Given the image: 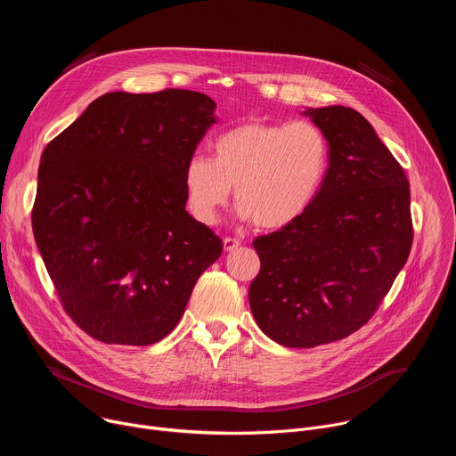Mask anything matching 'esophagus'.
I'll use <instances>...</instances> for the list:
<instances>
[{"label": "esophagus", "mask_w": 456, "mask_h": 456, "mask_svg": "<svg viewBox=\"0 0 456 456\" xmlns=\"http://www.w3.org/2000/svg\"><path fill=\"white\" fill-rule=\"evenodd\" d=\"M238 245H240V240H238V238H231V236H225V238H224V250L231 252V250H234Z\"/></svg>", "instance_id": "1"}]
</instances>
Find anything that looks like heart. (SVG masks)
Segmentation results:
<instances>
[{"label": "heart", "instance_id": "obj_1", "mask_svg": "<svg viewBox=\"0 0 456 456\" xmlns=\"http://www.w3.org/2000/svg\"><path fill=\"white\" fill-rule=\"evenodd\" d=\"M330 164V142L312 120L243 122L213 142V159L192 155L183 166L189 213L213 225L234 197L243 220L259 229H283L317 199Z\"/></svg>", "mask_w": 456, "mask_h": 456}]
</instances>
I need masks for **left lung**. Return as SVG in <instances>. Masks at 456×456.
I'll return each instance as SVG.
<instances>
[{"label": "left lung", "instance_id": "left-lung-1", "mask_svg": "<svg viewBox=\"0 0 456 456\" xmlns=\"http://www.w3.org/2000/svg\"><path fill=\"white\" fill-rule=\"evenodd\" d=\"M330 142L324 183L294 224L257 236L252 315L273 341L312 348L357 332L377 312L413 243L410 182L355 110L305 111Z\"/></svg>", "mask_w": 456, "mask_h": 456}]
</instances>
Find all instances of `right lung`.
Here are the masks:
<instances>
[{
    "mask_svg": "<svg viewBox=\"0 0 456 456\" xmlns=\"http://www.w3.org/2000/svg\"><path fill=\"white\" fill-rule=\"evenodd\" d=\"M200 92H111L41 155L32 229L59 301L106 345L146 346L180 321L222 240L185 211L183 166L216 122Z\"/></svg>",
    "mask_w": 456,
    "mask_h": 456,
    "instance_id": "right-lung-1",
    "label": "right lung"
}]
</instances>
